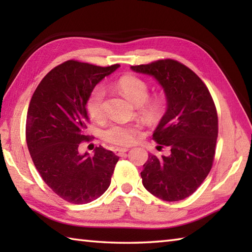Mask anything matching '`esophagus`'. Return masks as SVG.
Returning a JSON list of instances; mask_svg holds the SVG:
<instances>
[{
	"instance_id": "obj_1",
	"label": "esophagus",
	"mask_w": 252,
	"mask_h": 252,
	"mask_svg": "<svg viewBox=\"0 0 252 252\" xmlns=\"http://www.w3.org/2000/svg\"><path fill=\"white\" fill-rule=\"evenodd\" d=\"M129 149L127 148H122V147H118L115 149V154L117 155V156H123Z\"/></svg>"
}]
</instances>
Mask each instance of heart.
Here are the masks:
<instances>
[{"label": "heart", "mask_w": 252, "mask_h": 252, "mask_svg": "<svg viewBox=\"0 0 252 252\" xmlns=\"http://www.w3.org/2000/svg\"><path fill=\"white\" fill-rule=\"evenodd\" d=\"M117 88L126 97L136 106H142V114L149 119H156L161 114L163 103L161 99L156 98L147 101L149 95L148 84L141 78L135 76L121 77L117 82ZM105 92L101 87H96L87 103L89 115L95 120L103 117ZM137 129L133 126L122 125V123L112 122L107 126L103 132V137L107 142L119 146H127L134 143Z\"/></svg>", "instance_id": "heart-1"}]
</instances>
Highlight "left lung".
Instances as JSON below:
<instances>
[{
    "label": "left lung",
    "instance_id": "1",
    "mask_svg": "<svg viewBox=\"0 0 252 252\" xmlns=\"http://www.w3.org/2000/svg\"><path fill=\"white\" fill-rule=\"evenodd\" d=\"M152 76L163 89L167 110L153 140L170 148L169 156L149 154L141 172L145 189L160 199L190 196L210 172L218 138V115L209 90L189 68L173 60L131 66Z\"/></svg>",
    "mask_w": 252,
    "mask_h": 252
}]
</instances>
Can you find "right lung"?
<instances>
[{
	"instance_id": "1",
	"label": "right lung",
	"mask_w": 252,
	"mask_h": 252,
	"mask_svg": "<svg viewBox=\"0 0 252 252\" xmlns=\"http://www.w3.org/2000/svg\"><path fill=\"white\" fill-rule=\"evenodd\" d=\"M120 65L98 67L68 61L37 85L30 100L26 140L36 170L50 189L68 202L82 205L108 189L119 157L104 147L80 154L89 141L87 103L95 85Z\"/></svg>"
}]
</instances>
